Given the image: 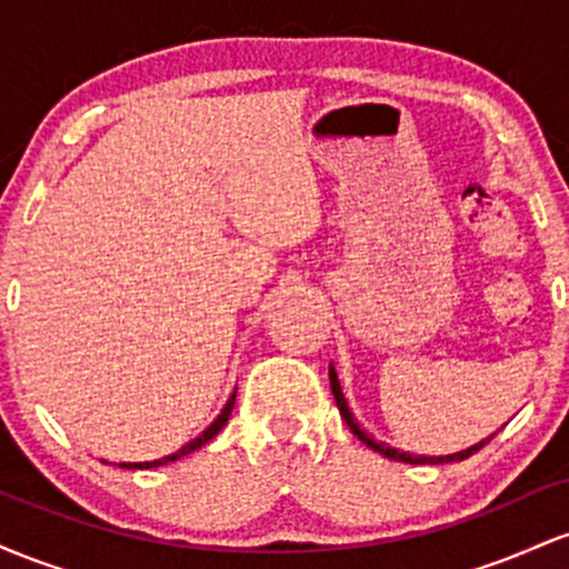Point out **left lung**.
<instances>
[{
  "instance_id": "left-lung-1",
  "label": "left lung",
  "mask_w": 569,
  "mask_h": 569,
  "mask_svg": "<svg viewBox=\"0 0 569 569\" xmlns=\"http://www.w3.org/2000/svg\"><path fill=\"white\" fill-rule=\"evenodd\" d=\"M329 382H331V393H335V401H337V407H339V415H342V420L348 422V428H350L352 433H356L358 439H361L363 443H369V447L375 449V452H380V455H385V457H390V460L411 462V466H422V462H430V466H439V462H457V460H466V457H471L473 452H479V449L485 447V443H487L489 439H492V436H489V439L479 441V443H473V447L462 449V452L447 455V457H417V455L398 452V449H393V447H385V443H380V441L371 439V436L367 433V430L358 428V422L352 420V415H350V409H348V401H345V396H342V388H339V380H337V371H335V367L329 369Z\"/></svg>"
}]
</instances>
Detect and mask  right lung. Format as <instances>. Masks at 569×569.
I'll return each instance as SVG.
<instances>
[{"instance_id":"1","label":"right lung","mask_w":569,"mask_h":569,"mask_svg":"<svg viewBox=\"0 0 569 569\" xmlns=\"http://www.w3.org/2000/svg\"><path fill=\"white\" fill-rule=\"evenodd\" d=\"M232 407H234V393H232L230 401H227V407L221 409V415L217 417V420H213L211 426H208L206 430H202V433L198 436V439L189 441V443H184V447H181L179 452H173V455H168V457H160V460H154V462H120V468H130V471H139V468H158V466H166V462L179 460V457H184V455H189V452H194V449H200L202 443L211 441L213 436H217L219 430L227 426V420H230V415H232Z\"/></svg>"}]
</instances>
